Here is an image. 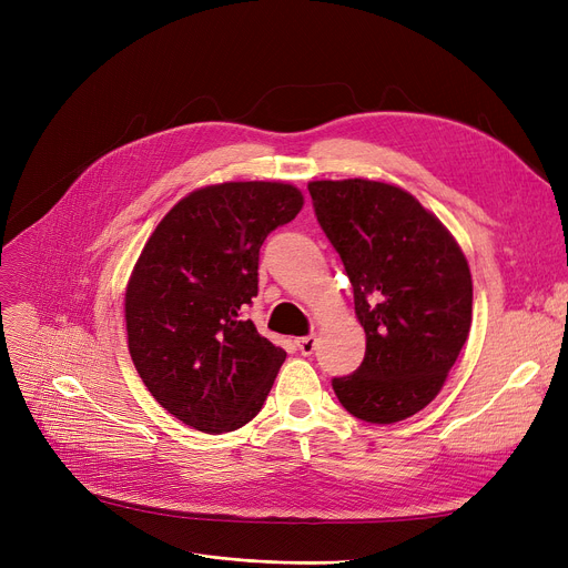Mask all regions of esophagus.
I'll return each instance as SVG.
<instances>
[{"label": "esophagus", "instance_id": "esophagus-1", "mask_svg": "<svg viewBox=\"0 0 568 568\" xmlns=\"http://www.w3.org/2000/svg\"><path fill=\"white\" fill-rule=\"evenodd\" d=\"M315 343H317V336L311 334V336H304V338H296V347H300V352L304 356H311L315 352Z\"/></svg>", "mask_w": 568, "mask_h": 568}]
</instances>
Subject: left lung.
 <instances>
[{
    "label": "left lung",
    "instance_id": "8db88e82",
    "mask_svg": "<svg viewBox=\"0 0 568 568\" xmlns=\"http://www.w3.org/2000/svg\"><path fill=\"white\" fill-rule=\"evenodd\" d=\"M320 227L343 260L366 356L334 377L341 405L368 424L424 409L454 368L471 326L467 260L407 191L371 182H311Z\"/></svg>",
    "mask_w": 568,
    "mask_h": 568
}]
</instances>
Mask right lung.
<instances>
[{
	"label": "right lung",
	"mask_w": 568,
	"mask_h": 568,
	"mask_svg": "<svg viewBox=\"0 0 568 568\" xmlns=\"http://www.w3.org/2000/svg\"><path fill=\"white\" fill-rule=\"evenodd\" d=\"M300 189L227 182L179 200L144 244L126 287L129 352L144 386L186 426L221 435L262 409L285 349L244 308L260 246L302 212Z\"/></svg>",
	"instance_id": "1"
}]
</instances>
